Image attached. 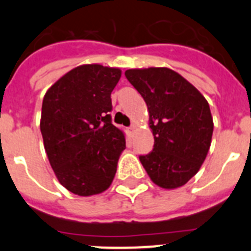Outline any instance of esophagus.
<instances>
[{
	"label": "esophagus",
	"instance_id": "34e87169",
	"mask_svg": "<svg viewBox=\"0 0 251 251\" xmlns=\"http://www.w3.org/2000/svg\"><path fill=\"white\" fill-rule=\"evenodd\" d=\"M128 129H129L130 132H132V130H134V129H136V126H134V124H130V127L128 128Z\"/></svg>",
	"mask_w": 251,
	"mask_h": 251
}]
</instances>
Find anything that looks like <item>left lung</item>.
Wrapping results in <instances>:
<instances>
[{"instance_id":"left-lung-1","label":"left lung","mask_w":251,"mask_h":251,"mask_svg":"<svg viewBox=\"0 0 251 251\" xmlns=\"http://www.w3.org/2000/svg\"><path fill=\"white\" fill-rule=\"evenodd\" d=\"M126 77L147 104L154 136L153 150L139 161L159 187L183 186L200 170L211 145L214 122L207 100L167 68L129 69Z\"/></svg>"}]
</instances>
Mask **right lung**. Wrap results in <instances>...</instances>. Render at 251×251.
Instances as JSON below:
<instances>
[{
  "label": "right lung",
  "instance_id": "obj_1",
  "mask_svg": "<svg viewBox=\"0 0 251 251\" xmlns=\"http://www.w3.org/2000/svg\"><path fill=\"white\" fill-rule=\"evenodd\" d=\"M121 70L103 65L73 69L46 92L40 129L59 182L79 196L105 191L126 148L112 123L113 89Z\"/></svg>",
  "mask_w": 251,
  "mask_h": 251
}]
</instances>
